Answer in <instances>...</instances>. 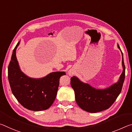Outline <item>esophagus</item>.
<instances>
[{"label":"esophagus","mask_w":132,"mask_h":132,"mask_svg":"<svg viewBox=\"0 0 132 132\" xmlns=\"http://www.w3.org/2000/svg\"><path fill=\"white\" fill-rule=\"evenodd\" d=\"M68 73H69V76H72V75H74V72H73V71H71V70H69Z\"/></svg>","instance_id":"obj_1"}]
</instances>
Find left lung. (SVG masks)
I'll return each mask as SVG.
<instances>
[{"mask_svg": "<svg viewBox=\"0 0 132 132\" xmlns=\"http://www.w3.org/2000/svg\"><path fill=\"white\" fill-rule=\"evenodd\" d=\"M118 47L122 52L123 71L118 81L109 87L96 89L88 84L84 83L77 77H71L70 84L75 93L76 101L82 109L91 113L108 109L117 100L121 92L125 77V66L123 53L118 45Z\"/></svg>", "mask_w": 132, "mask_h": 132, "instance_id": "8db88e82", "label": "left lung"}]
</instances>
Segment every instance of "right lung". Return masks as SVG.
Returning <instances> with one entry per match:
<instances>
[{"label":"right lung","instance_id":"add662e5","mask_svg":"<svg viewBox=\"0 0 132 132\" xmlns=\"http://www.w3.org/2000/svg\"><path fill=\"white\" fill-rule=\"evenodd\" d=\"M18 42L13 51L8 67V79L13 95L21 105L31 111L46 110L52 105L57 95L59 79L64 71L51 73L41 79H33L22 72L15 52Z\"/></svg>","mask_w":132,"mask_h":132}]
</instances>
